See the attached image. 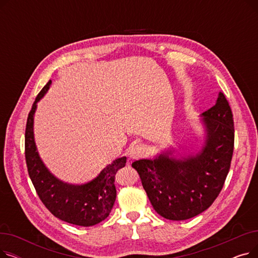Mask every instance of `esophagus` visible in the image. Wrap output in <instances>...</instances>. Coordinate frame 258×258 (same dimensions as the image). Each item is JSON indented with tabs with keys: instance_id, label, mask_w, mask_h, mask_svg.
<instances>
[{
	"instance_id": "34e87169",
	"label": "esophagus",
	"mask_w": 258,
	"mask_h": 258,
	"mask_svg": "<svg viewBox=\"0 0 258 258\" xmlns=\"http://www.w3.org/2000/svg\"><path fill=\"white\" fill-rule=\"evenodd\" d=\"M146 153V146L144 144H137L131 147L130 150V158L133 160L140 159L144 157Z\"/></svg>"
}]
</instances>
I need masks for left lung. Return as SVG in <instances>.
Returning a JSON list of instances; mask_svg holds the SVG:
<instances>
[{"label": "left lung", "instance_id": "8db88e82", "mask_svg": "<svg viewBox=\"0 0 258 258\" xmlns=\"http://www.w3.org/2000/svg\"><path fill=\"white\" fill-rule=\"evenodd\" d=\"M206 140L202 151L177 159L172 152L135 161L154 209L164 219L184 221L208 209L220 195L231 164L234 122L231 107L220 92L216 103L202 114Z\"/></svg>", "mask_w": 258, "mask_h": 258}]
</instances>
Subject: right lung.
Wrapping results in <instances>:
<instances>
[{"mask_svg": "<svg viewBox=\"0 0 258 258\" xmlns=\"http://www.w3.org/2000/svg\"><path fill=\"white\" fill-rule=\"evenodd\" d=\"M51 83L49 80L38 93L27 119L25 158L29 177L40 201L54 216L77 226H94L104 221L114 206L117 196L115 175L125 166L126 157L114 160L96 178L86 184L71 185L54 177L39 158L33 134L36 103L47 93Z\"/></svg>", "mask_w": 258, "mask_h": 258, "instance_id": "obj_1", "label": "right lung"}]
</instances>
